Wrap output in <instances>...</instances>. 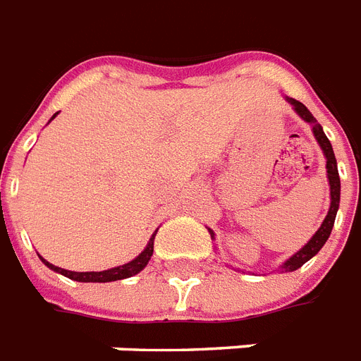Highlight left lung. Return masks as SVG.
<instances>
[{
	"instance_id": "1",
	"label": "left lung",
	"mask_w": 361,
	"mask_h": 361,
	"mask_svg": "<svg viewBox=\"0 0 361 361\" xmlns=\"http://www.w3.org/2000/svg\"><path fill=\"white\" fill-rule=\"evenodd\" d=\"M288 103L294 106V110H296L298 114L302 116L303 120L313 125L314 138L319 140L320 147H322V152H324L326 155V169H328V180H330V195H331V206L330 209H328V215H326V219L322 221V225H320L319 231L314 232V236L307 241V245H303L296 255H292V257L288 258L283 266H281V269H285V271H294V269L302 268L309 258H313L314 255L322 249L326 240L330 238L334 223H336L337 209H339L341 181H339V172H337V161H336V155H334V147H331L330 140H328V136L324 135V130H322L320 123H317L313 114L305 109V104H302L300 101H296V99H288ZM212 234H214V232H212Z\"/></svg>"
}]
</instances>
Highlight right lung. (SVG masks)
I'll use <instances>...</instances> for the list:
<instances>
[{
  "mask_svg": "<svg viewBox=\"0 0 361 361\" xmlns=\"http://www.w3.org/2000/svg\"><path fill=\"white\" fill-rule=\"evenodd\" d=\"M54 118H56V114H54ZM155 234H157V232H155ZM155 234L152 236V240H149L146 249H144V251H142L135 260H130V262L123 264V266H118V268L104 269V271H67V269L58 268V266L47 262L42 257L41 260L47 264L50 269L65 275V277H69V279L78 281V283H110V281L127 279V277H130V275H136L138 271H142V269L146 268V264L149 262V258H152L153 255V240H155Z\"/></svg>",
  "mask_w": 361,
  "mask_h": 361,
  "instance_id": "1",
  "label": "right lung"
}]
</instances>
